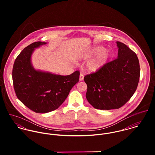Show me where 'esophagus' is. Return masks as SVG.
Masks as SVG:
<instances>
[{"label": "esophagus", "instance_id": "34e87169", "mask_svg": "<svg viewBox=\"0 0 155 155\" xmlns=\"http://www.w3.org/2000/svg\"><path fill=\"white\" fill-rule=\"evenodd\" d=\"M84 76L83 75V74L81 73L80 76H79V81H82L83 79H84Z\"/></svg>", "mask_w": 155, "mask_h": 155}]
</instances>
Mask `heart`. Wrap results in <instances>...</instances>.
Here are the masks:
<instances>
[{"instance_id": "heart-1", "label": "heart", "mask_w": 155, "mask_h": 155, "mask_svg": "<svg viewBox=\"0 0 155 155\" xmlns=\"http://www.w3.org/2000/svg\"><path fill=\"white\" fill-rule=\"evenodd\" d=\"M110 57V52L102 46L92 47L81 57L82 60H89L86 64V70L89 73H95L106 65Z\"/></svg>"}]
</instances>
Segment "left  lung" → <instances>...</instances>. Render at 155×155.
I'll return each instance as SVG.
<instances>
[{
	"label": "left lung",
	"mask_w": 155,
	"mask_h": 155,
	"mask_svg": "<svg viewBox=\"0 0 155 155\" xmlns=\"http://www.w3.org/2000/svg\"><path fill=\"white\" fill-rule=\"evenodd\" d=\"M117 58L99 71L87 75L86 98L94 108L100 110L119 109L131 98L140 79L138 57L127 45L116 42Z\"/></svg>",
	"instance_id": "8db88e82"
}]
</instances>
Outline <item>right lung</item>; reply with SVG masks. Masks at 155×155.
Wrapping results in <instances>:
<instances>
[{
  "label": "right lung",
  "mask_w": 155,
  "mask_h": 155,
  "mask_svg": "<svg viewBox=\"0 0 155 155\" xmlns=\"http://www.w3.org/2000/svg\"><path fill=\"white\" fill-rule=\"evenodd\" d=\"M46 44L39 41L25 47L17 57L12 70L14 87L17 98L36 113H48L57 109L79 79V71L61 76L34 68L31 63L33 52Z\"/></svg>",
  "instance_id": "obj_1"
}]
</instances>
